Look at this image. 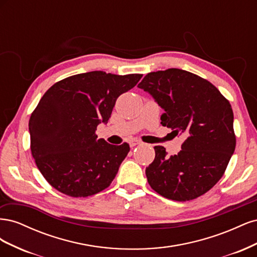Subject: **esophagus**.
<instances>
[{"mask_svg": "<svg viewBox=\"0 0 257 257\" xmlns=\"http://www.w3.org/2000/svg\"><path fill=\"white\" fill-rule=\"evenodd\" d=\"M128 144H130L131 148H133V147H135V146H137L139 144H142V142L138 141V139H131V141L128 142Z\"/></svg>", "mask_w": 257, "mask_h": 257, "instance_id": "1", "label": "esophagus"}]
</instances>
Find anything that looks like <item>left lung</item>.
<instances>
[{"label": "left lung", "instance_id": "obj_1", "mask_svg": "<svg viewBox=\"0 0 257 257\" xmlns=\"http://www.w3.org/2000/svg\"><path fill=\"white\" fill-rule=\"evenodd\" d=\"M138 88L164 110L162 125L185 138L182 150L170 158L164 147H154V161L146 168L148 182L176 201L203 195L222 178L235 151L229 102L211 82L179 68L149 73Z\"/></svg>", "mask_w": 257, "mask_h": 257}]
</instances>
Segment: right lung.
I'll return each mask as SVG.
<instances>
[{"label": "right lung", "instance_id": "right-lung-1", "mask_svg": "<svg viewBox=\"0 0 257 257\" xmlns=\"http://www.w3.org/2000/svg\"><path fill=\"white\" fill-rule=\"evenodd\" d=\"M143 75L94 71L54 83L31 114V151L50 185L72 197H87L110 185L128 144H108L95 133L109 120L115 100Z\"/></svg>", "mask_w": 257, "mask_h": 257}]
</instances>
